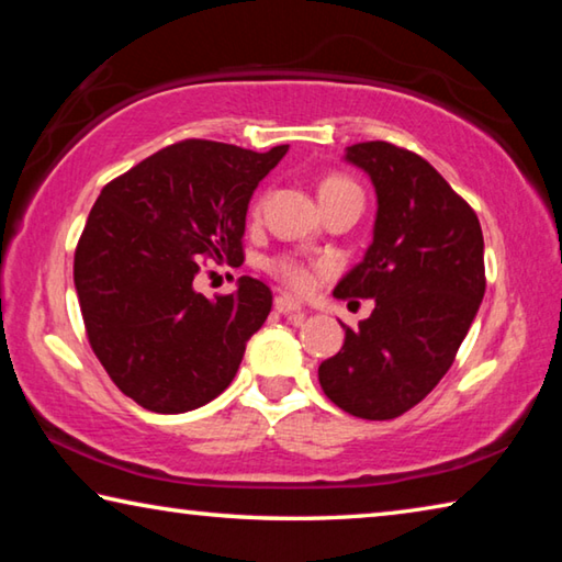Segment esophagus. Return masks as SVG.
Wrapping results in <instances>:
<instances>
[{
  "label": "esophagus",
  "instance_id": "1",
  "mask_svg": "<svg viewBox=\"0 0 562 562\" xmlns=\"http://www.w3.org/2000/svg\"><path fill=\"white\" fill-rule=\"evenodd\" d=\"M274 310H278L280 315H292V312H302V302L297 297H292V294H278V297H274Z\"/></svg>",
  "mask_w": 562,
  "mask_h": 562
}]
</instances>
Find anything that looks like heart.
<instances>
[{"instance_id":"obj_1","label":"heart","mask_w":562,"mask_h":562,"mask_svg":"<svg viewBox=\"0 0 562 562\" xmlns=\"http://www.w3.org/2000/svg\"><path fill=\"white\" fill-rule=\"evenodd\" d=\"M339 188H355V186H351L347 178L331 176V178L325 180V183H322L319 195L322 193H329V190H339ZM258 211H260V205L255 207V213H258ZM270 268H272V272L278 274L282 282H288L290 288H294V290H310L312 284H315V270L307 268V265H304V262H297V260H292V258H278V260H272Z\"/></svg>"}]
</instances>
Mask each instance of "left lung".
Here are the masks:
<instances>
[{
  "label": "left lung",
  "instance_id": "obj_1",
  "mask_svg": "<svg viewBox=\"0 0 562 562\" xmlns=\"http://www.w3.org/2000/svg\"><path fill=\"white\" fill-rule=\"evenodd\" d=\"M376 193L372 245L337 282V300H374L319 364L325 394L347 414L384 422L416 406L453 364L486 292L483 233L471 205L412 150L369 140L345 150Z\"/></svg>",
  "mask_w": 562,
  "mask_h": 562
}]
</instances>
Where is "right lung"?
Wrapping results in <instances>:
<instances>
[{"label": "right lung", "mask_w": 562, "mask_h": 562, "mask_svg": "<svg viewBox=\"0 0 562 562\" xmlns=\"http://www.w3.org/2000/svg\"><path fill=\"white\" fill-rule=\"evenodd\" d=\"M290 146L268 154L190 138L111 180L74 255V284L93 355L123 394L156 414L213 402L272 310L265 282L207 300L201 258L243 260L245 215Z\"/></svg>", "instance_id": "1"}]
</instances>
